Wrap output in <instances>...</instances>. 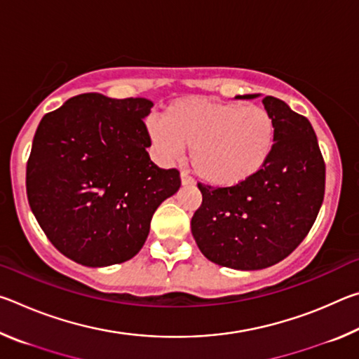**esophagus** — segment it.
<instances>
[{
    "instance_id": "obj_1",
    "label": "esophagus",
    "mask_w": 359,
    "mask_h": 359,
    "mask_svg": "<svg viewBox=\"0 0 359 359\" xmlns=\"http://www.w3.org/2000/svg\"><path fill=\"white\" fill-rule=\"evenodd\" d=\"M180 182H182V185H193L194 184V180L190 177V175H188L185 171H182L180 172Z\"/></svg>"
}]
</instances>
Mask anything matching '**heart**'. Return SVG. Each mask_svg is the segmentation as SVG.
Returning a JSON list of instances; mask_svg holds the SVG:
<instances>
[{"instance_id": "heart-1", "label": "heart", "mask_w": 359, "mask_h": 359, "mask_svg": "<svg viewBox=\"0 0 359 359\" xmlns=\"http://www.w3.org/2000/svg\"><path fill=\"white\" fill-rule=\"evenodd\" d=\"M145 131L165 161L191 147L194 172L222 188L253 179L269 160L277 136L276 120L267 109L198 96L171 102L163 118L147 120Z\"/></svg>"}]
</instances>
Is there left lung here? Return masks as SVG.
<instances>
[{
	"label": "left lung",
	"mask_w": 359,
	"mask_h": 359,
	"mask_svg": "<svg viewBox=\"0 0 359 359\" xmlns=\"http://www.w3.org/2000/svg\"><path fill=\"white\" fill-rule=\"evenodd\" d=\"M263 104L277 126L264 168L238 187L198 184L203 204L191 218L193 238L205 258L231 269H264L287 258L309 234L325 196L326 168L311 121L274 96Z\"/></svg>",
	"instance_id": "8db88e82"
}]
</instances>
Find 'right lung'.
<instances>
[{
	"label": "right lung",
	"instance_id": "1",
	"mask_svg": "<svg viewBox=\"0 0 359 359\" xmlns=\"http://www.w3.org/2000/svg\"><path fill=\"white\" fill-rule=\"evenodd\" d=\"M145 98L77 95L42 117L27 163L29 208L65 257L90 267L131 259L150 220L180 188L150 160Z\"/></svg>",
	"mask_w": 359,
	"mask_h": 359
}]
</instances>
